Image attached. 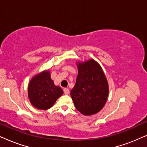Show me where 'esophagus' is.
<instances>
[{
	"label": "esophagus",
	"instance_id": "34e87169",
	"mask_svg": "<svg viewBox=\"0 0 147 147\" xmlns=\"http://www.w3.org/2000/svg\"><path fill=\"white\" fill-rule=\"evenodd\" d=\"M64 94H66V95H68V94L69 93V89H67V88H65V89H64Z\"/></svg>",
	"mask_w": 147,
	"mask_h": 147
}]
</instances>
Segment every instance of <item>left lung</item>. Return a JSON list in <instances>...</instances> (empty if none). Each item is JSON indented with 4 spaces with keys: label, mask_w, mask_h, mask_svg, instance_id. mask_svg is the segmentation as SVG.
Wrapping results in <instances>:
<instances>
[{
    "label": "left lung",
    "mask_w": 147,
    "mask_h": 147,
    "mask_svg": "<svg viewBox=\"0 0 147 147\" xmlns=\"http://www.w3.org/2000/svg\"><path fill=\"white\" fill-rule=\"evenodd\" d=\"M77 81L70 95L75 107L85 116L98 113L106 103L108 83L101 66L93 59L78 62Z\"/></svg>",
    "instance_id": "8db88e82"
}]
</instances>
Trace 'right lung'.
I'll list each match as a JSON object with an SVG mask.
<instances>
[{
    "label": "right lung",
    "mask_w": 147,
    "mask_h": 147,
    "mask_svg": "<svg viewBox=\"0 0 147 147\" xmlns=\"http://www.w3.org/2000/svg\"><path fill=\"white\" fill-rule=\"evenodd\" d=\"M63 94L59 86L54 85L49 70H45L34 76L28 85V97L31 104L37 109H46Z\"/></svg>",
    "instance_id": "1"
}]
</instances>
